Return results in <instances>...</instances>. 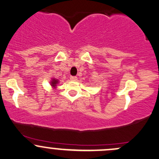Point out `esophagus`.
Instances as JSON below:
<instances>
[{
    "label": "esophagus",
    "instance_id": "obj_1",
    "mask_svg": "<svg viewBox=\"0 0 159 159\" xmlns=\"http://www.w3.org/2000/svg\"><path fill=\"white\" fill-rule=\"evenodd\" d=\"M77 79H78V78H77V77H75V76H71L70 77V80L72 81H77Z\"/></svg>",
    "mask_w": 159,
    "mask_h": 159
}]
</instances>
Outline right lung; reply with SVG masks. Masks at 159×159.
Here are the masks:
<instances>
[{
    "label": "right lung",
    "instance_id": "right-lung-1",
    "mask_svg": "<svg viewBox=\"0 0 159 159\" xmlns=\"http://www.w3.org/2000/svg\"><path fill=\"white\" fill-rule=\"evenodd\" d=\"M50 86H51L53 89L57 88V84H59V80L57 79V78H52L51 80H50Z\"/></svg>",
    "mask_w": 159,
    "mask_h": 159
}]
</instances>
